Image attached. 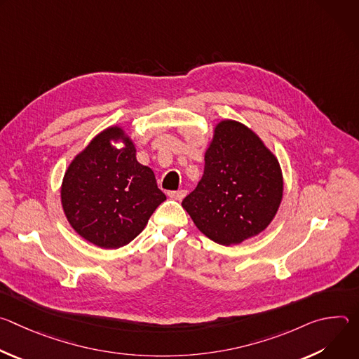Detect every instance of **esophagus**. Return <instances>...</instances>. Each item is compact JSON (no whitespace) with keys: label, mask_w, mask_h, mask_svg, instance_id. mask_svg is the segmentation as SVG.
<instances>
[{"label":"esophagus","mask_w":359,"mask_h":359,"mask_svg":"<svg viewBox=\"0 0 359 359\" xmlns=\"http://www.w3.org/2000/svg\"><path fill=\"white\" fill-rule=\"evenodd\" d=\"M168 196H169V197H172V198H175V200H182V198H184V196H186V190L169 191V193H168Z\"/></svg>","instance_id":"1"}]
</instances>
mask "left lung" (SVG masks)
<instances>
[{"instance_id":"1","label":"left lung","mask_w":359,"mask_h":359,"mask_svg":"<svg viewBox=\"0 0 359 359\" xmlns=\"http://www.w3.org/2000/svg\"><path fill=\"white\" fill-rule=\"evenodd\" d=\"M277 158L245 125L220 121L204 153V173L182 206L215 243L238 244L260 234L283 200Z\"/></svg>"}]
</instances>
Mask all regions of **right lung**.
I'll use <instances>...</instances> for the list:
<instances>
[{
  "mask_svg": "<svg viewBox=\"0 0 359 359\" xmlns=\"http://www.w3.org/2000/svg\"><path fill=\"white\" fill-rule=\"evenodd\" d=\"M165 200L155 173L136 161L135 143L121 126L97 133L74 158L61 186L67 220L102 248L130 243Z\"/></svg>",
  "mask_w": 359,
  "mask_h": 359,
  "instance_id": "obj_1",
  "label": "right lung"
}]
</instances>
